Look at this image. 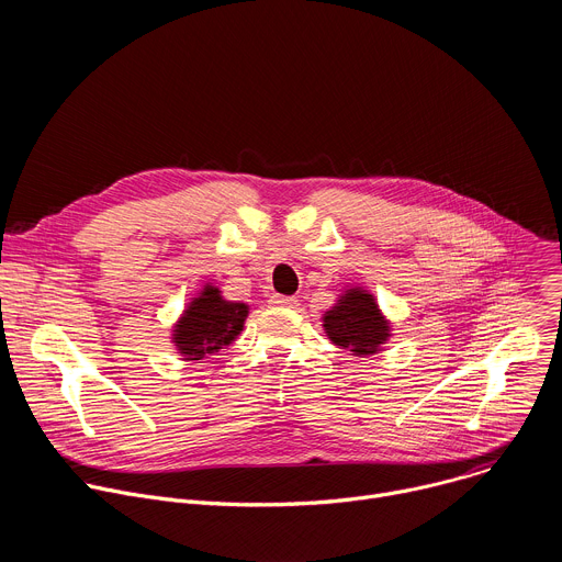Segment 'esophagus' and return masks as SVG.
Returning a JSON list of instances; mask_svg holds the SVG:
<instances>
[{
	"label": "esophagus",
	"mask_w": 562,
	"mask_h": 562,
	"mask_svg": "<svg viewBox=\"0 0 562 562\" xmlns=\"http://www.w3.org/2000/svg\"><path fill=\"white\" fill-rule=\"evenodd\" d=\"M269 302H271L273 306H282V308H295V306H297V300H295V297H291V295H278V293H273V295L269 297Z\"/></svg>",
	"instance_id": "1"
}]
</instances>
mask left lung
Masks as SVG:
<instances>
[{"mask_svg": "<svg viewBox=\"0 0 562 562\" xmlns=\"http://www.w3.org/2000/svg\"><path fill=\"white\" fill-rule=\"evenodd\" d=\"M323 327L338 349L358 358L378 353L391 336V323L382 315L373 293L362 286L345 289L338 302L325 311Z\"/></svg>", "mask_w": 562, "mask_h": 562, "instance_id": "left-lung-1", "label": "left lung"}]
</instances>
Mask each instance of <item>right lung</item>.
Listing matches in <instances>:
<instances>
[{"mask_svg": "<svg viewBox=\"0 0 562 562\" xmlns=\"http://www.w3.org/2000/svg\"><path fill=\"white\" fill-rule=\"evenodd\" d=\"M247 315V302L224 300L222 291L206 282L173 325L171 342L182 360H202L228 347L243 331Z\"/></svg>", "mask_w": 562, "mask_h": 562, "instance_id": "1", "label": "right lung"}]
</instances>
